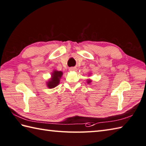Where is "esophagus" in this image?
I'll list each match as a JSON object with an SVG mask.
<instances>
[{"mask_svg": "<svg viewBox=\"0 0 146 146\" xmlns=\"http://www.w3.org/2000/svg\"><path fill=\"white\" fill-rule=\"evenodd\" d=\"M70 71H76V70H77V69H76V68H74V67H72V68H70V69H69Z\"/></svg>", "mask_w": 146, "mask_h": 146, "instance_id": "esophagus-1", "label": "esophagus"}]
</instances>
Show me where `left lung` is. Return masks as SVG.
Listing matches in <instances>:
<instances>
[{
    "label": "left lung",
    "instance_id": "1",
    "mask_svg": "<svg viewBox=\"0 0 146 146\" xmlns=\"http://www.w3.org/2000/svg\"><path fill=\"white\" fill-rule=\"evenodd\" d=\"M87 84H90V82H91V80H90V79H87Z\"/></svg>",
    "mask_w": 146,
    "mask_h": 146
}]
</instances>
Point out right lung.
<instances>
[{
  "mask_svg": "<svg viewBox=\"0 0 146 146\" xmlns=\"http://www.w3.org/2000/svg\"><path fill=\"white\" fill-rule=\"evenodd\" d=\"M62 74L63 72H61V71L54 70L53 72L52 73L51 78L47 82V86L48 88L52 89L59 85L60 82V79L61 77H62Z\"/></svg>",
  "mask_w": 146,
  "mask_h": 146,
  "instance_id": "1",
  "label": "right lung"
}]
</instances>
